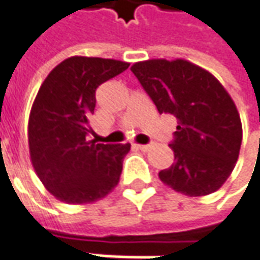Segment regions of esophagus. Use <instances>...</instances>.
Here are the masks:
<instances>
[{
    "label": "esophagus",
    "instance_id": "esophagus-1",
    "mask_svg": "<svg viewBox=\"0 0 260 260\" xmlns=\"http://www.w3.org/2000/svg\"><path fill=\"white\" fill-rule=\"evenodd\" d=\"M137 148H138V149H141V151H144V152H145V151H148V149L151 148V144H145V145H137Z\"/></svg>",
    "mask_w": 260,
    "mask_h": 260
}]
</instances>
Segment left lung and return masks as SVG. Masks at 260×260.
Here are the masks:
<instances>
[{
    "instance_id": "obj_1",
    "label": "left lung",
    "mask_w": 260,
    "mask_h": 260,
    "mask_svg": "<svg viewBox=\"0 0 260 260\" xmlns=\"http://www.w3.org/2000/svg\"><path fill=\"white\" fill-rule=\"evenodd\" d=\"M158 112L177 118L170 148L174 164L159 180L175 191L200 197L224 184L236 166L242 122L236 105L219 80L187 60L152 58L132 68Z\"/></svg>"
}]
</instances>
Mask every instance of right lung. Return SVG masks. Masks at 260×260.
Segmentation results:
<instances>
[{"label":"right lung","mask_w":260,"mask_h":260,"mask_svg":"<svg viewBox=\"0 0 260 260\" xmlns=\"http://www.w3.org/2000/svg\"><path fill=\"white\" fill-rule=\"evenodd\" d=\"M129 63L73 56L53 69L39 89L28 119L31 164L57 200L86 204L101 200L119 183L131 144H96L89 118L96 89Z\"/></svg>","instance_id":"add662e5"}]
</instances>
